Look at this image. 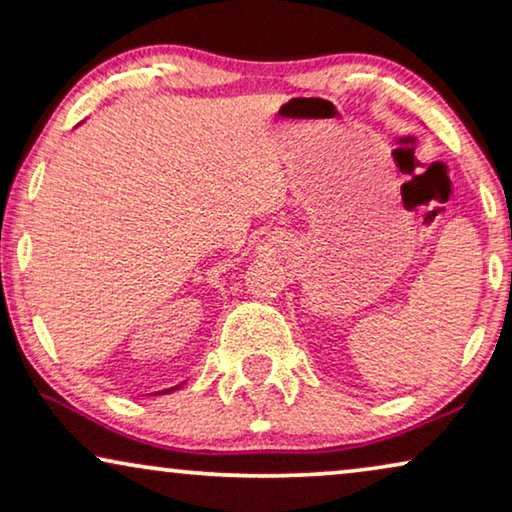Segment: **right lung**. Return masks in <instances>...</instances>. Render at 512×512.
Masks as SVG:
<instances>
[{
  "label": "right lung",
  "mask_w": 512,
  "mask_h": 512,
  "mask_svg": "<svg viewBox=\"0 0 512 512\" xmlns=\"http://www.w3.org/2000/svg\"><path fill=\"white\" fill-rule=\"evenodd\" d=\"M183 383H178V386H171V388H164V390H157V393H150V395H167V393H174V390L181 388Z\"/></svg>",
  "instance_id": "obj_1"
}]
</instances>
